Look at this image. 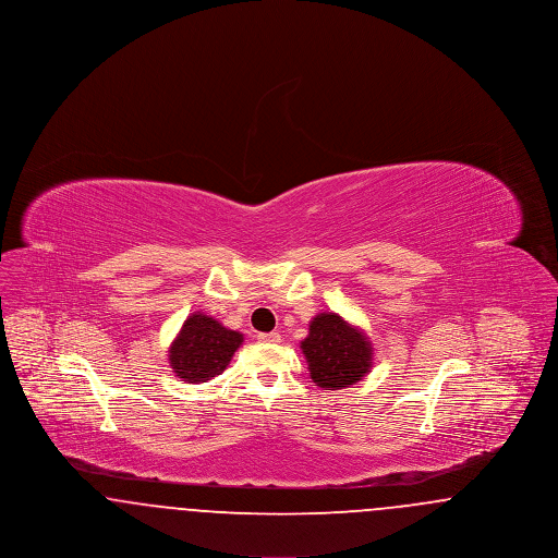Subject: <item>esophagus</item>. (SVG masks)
I'll return each mask as SVG.
<instances>
[{
    "mask_svg": "<svg viewBox=\"0 0 558 558\" xmlns=\"http://www.w3.org/2000/svg\"><path fill=\"white\" fill-rule=\"evenodd\" d=\"M262 343H280L282 341V337H280V332H262L259 337H257Z\"/></svg>",
    "mask_w": 558,
    "mask_h": 558,
    "instance_id": "esophagus-1",
    "label": "esophagus"
}]
</instances>
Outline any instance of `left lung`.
I'll return each instance as SVG.
<instances>
[{"mask_svg": "<svg viewBox=\"0 0 558 558\" xmlns=\"http://www.w3.org/2000/svg\"><path fill=\"white\" fill-rule=\"evenodd\" d=\"M301 351L312 380L328 391L355 385L372 368L368 337L332 312L310 322V335L301 341Z\"/></svg>", "mask_w": 558, "mask_h": 558, "instance_id": "8db88e82", "label": "left lung"}]
</instances>
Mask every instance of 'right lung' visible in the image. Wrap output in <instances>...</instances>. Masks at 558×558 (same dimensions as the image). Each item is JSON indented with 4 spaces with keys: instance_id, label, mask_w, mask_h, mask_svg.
Returning a JSON list of instances; mask_svg holds the SVG:
<instances>
[{
    "instance_id": "1",
    "label": "right lung",
    "mask_w": 558,
    "mask_h": 558,
    "mask_svg": "<svg viewBox=\"0 0 558 558\" xmlns=\"http://www.w3.org/2000/svg\"><path fill=\"white\" fill-rule=\"evenodd\" d=\"M244 337L207 314L187 316L180 335L169 347V364L187 383H207L228 368Z\"/></svg>"
}]
</instances>
